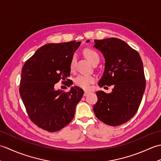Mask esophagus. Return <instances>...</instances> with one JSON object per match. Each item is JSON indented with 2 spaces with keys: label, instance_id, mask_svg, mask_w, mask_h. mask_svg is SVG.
Instances as JSON below:
<instances>
[{
  "label": "esophagus",
  "instance_id": "obj_1",
  "mask_svg": "<svg viewBox=\"0 0 161 161\" xmlns=\"http://www.w3.org/2000/svg\"><path fill=\"white\" fill-rule=\"evenodd\" d=\"M90 92L89 91H84V96H86V95L89 93Z\"/></svg>",
  "mask_w": 161,
  "mask_h": 161
}]
</instances>
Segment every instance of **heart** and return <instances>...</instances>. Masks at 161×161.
Instances as JSON below:
<instances>
[{
    "instance_id": "1",
    "label": "heart",
    "mask_w": 161,
    "mask_h": 161,
    "mask_svg": "<svg viewBox=\"0 0 161 161\" xmlns=\"http://www.w3.org/2000/svg\"><path fill=\"white\" fill-rule=\"evenodd\" d=\"M84 54L85 57L87 58V59L90 61V62L93 64L96 61H100V57L96 51L91 48H87L84 51ZM75 64H76V57L73 55L71 58L70 67L71 70H73L75 66ZM95 77L91 75H80L75 78V83L76 84L77 86L81 88H84V89H87L89 88L90 84L94 82Z\"/></svg>"
}]
</instances>
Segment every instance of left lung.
<instances>
[{
	"mask_svg": "<svg viewBox=\"0 0 161 161\" xmlns=\"http://www.w3.org/2000/svg\"><path fill=\"white\" fill-rule=\"evenodd\" d=\"M94 43L105 59L98 85H114V88L111 93L96 92L98 100L93 111L106 125L119 126L133 117L141 103L146 86L142 61L137 51L121 39H95Z\"/></svg>",
	"mask_w": 161,
	"mask_h": 161,
	"instance_id": "obj_1",
	"label": "left lung"
}]
</instances>
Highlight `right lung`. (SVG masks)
<instances>
[{
    "label": "right lung",
    "mask_w": 161,
    "mask_h": 161,
    "mask_svg": "<svg viewBox=\"0 0 161 161\" xmlns=\"http://www.w3.org/2000/svg\"><path fill=\"white\" fill-rule=\"evenodd\" d=\"M81 42L48 43L41 47L22 68L19 93L31 121L46 131H58L73 119L84 91L73 86L66 93L54 89L63 80L70 86V60ZM67 80L65 81V80Z\"/></svg>",
    "instance_id": "right-lung-1"
}]
</instances>
